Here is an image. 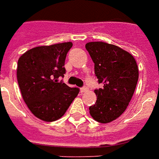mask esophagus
I'll list each match as a JSON object with an SVG mask.
<instances>
[{"label": "esophagus", "mask_w": 159, "mask_h": 159, "mask_svg": "<svg viewBox=\"0 0 159 159\" xmlns=\"http://www.w3.org/2000/svg\"><path fill=\"white\" fill-rule=\"evenodd\" d=\"M88 91V88L86 87V86H83L81 89H80V92L83 93V92H87Z\"/></svg>", "instance_id": "1"}]
</instances>
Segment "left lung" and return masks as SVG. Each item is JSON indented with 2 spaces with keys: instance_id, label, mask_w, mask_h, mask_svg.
I'll return each mask as SVG.
<instances>
[{
  "instance_id": "8db88e82",
  "label": "left lung",
  "mask_w": 159,
  "mask_h": 159,
  "mask_svg": "<svg viewBox=\"0 0 159 159\" xmlns=\"http://www.w3.org/2000/svg\"><path fill=\"white\" fill-rule=\"evenodd\" d=\"M94 62V72L103 87L96 89L98 98L89 107L95 121L108 123L124 112L131 101L139 79L135 59L130 53L118 46L103 42L85 44Z\"/></svg>"
}]
</instances>
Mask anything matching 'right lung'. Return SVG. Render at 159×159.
I'll return each instance as SVG.
<instances>
[{
    "instance_id": "right-lung-1",
    "label": "right lung",
    "mask_w": 159,
    "mask_h": 159,
    "mask_svg": "<svg viewBox=\"0 0 159 159\" xmlns=\"http://www.w3.org/2000/svg\"><path fill=\"white\" fill-rule=\"evenodd\" d=\"M71 42L39 46L27 50L18 61L17 80L25 103L36 117L54 121L63 116L80 89L58 82Z\"/></svg>"
}]
</instances>
